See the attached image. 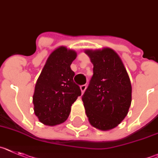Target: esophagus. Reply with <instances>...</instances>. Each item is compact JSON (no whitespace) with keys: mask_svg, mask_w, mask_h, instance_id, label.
Listing matches in <instances>:
<instances>
[{"mask_svg":"<svg viewBox=\"0 0 158 158\" xmlns=\"http://www.w3.org/2000/svg\"><path fill=\"white\" fill-rule=\"evenodd\" d=\"M86 89H87V86L86 85H82V86H80V90L81 91H82V93H83L86 90Z\"/></svg>","mask_w":158,"mask_h":158,"instance_id":"esophagus-1","label":"esophagus"}]
</instances>
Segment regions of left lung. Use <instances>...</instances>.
Returning <instances> with one entry per match:
<instances>
[{"instance_id":"left-lung-1","label":"left lung","mask_w":158,"mask_h":158,"mask_svg":"<svg viewBox=\"0 0 158 158\" xmlns=\"http://www.w3.org/2000/svg\"><path fill=\"white\" fill-rule=\"evenodd\" d=\"M84 52L93 64V76L82 97L91 126L112 130L126 118L131 105L132 87L123 61L109 48Z\"/></svg>"}]
</instances>
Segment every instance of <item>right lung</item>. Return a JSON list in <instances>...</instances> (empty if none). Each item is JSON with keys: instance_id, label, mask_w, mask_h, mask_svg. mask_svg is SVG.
<instances>
[{"instance_id": "add662e5", "label": "right lung", "mask_w": 158, "mask_h": 158, "mask_svg": "<svg viewBox=\"0 0 158 158\" xmlns=\"http://www.w3.org/2000/svg\"><path fill=\"white\" fill-rule=\"evenodd\" d=\"M76 52L60 46L49 55L35 86L32 102L34 113L47 126L64 123L71 112V105L81 95V90L74 83L75 72L71 64Z\"/></svg>"}]
</instances>
